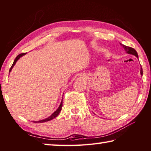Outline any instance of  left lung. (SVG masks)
I'll list each match as a JSON object with an SVG mask.
<instances>
[{
	"label": "left lung",
	"mask_w": 151,
	"mask_h": 151,
	"mask_svg": "<svg viewBox=\"0 0 151 151\" xmlns=\"http://www.w3.org/2000/svg\"><path fill=\"white\" fill-rule=\"evenodd\" d=\"M121 45L122 46V47L124 48V50L126 51V52L128 53V54H130V55H134L135 57H137V58H139L138 57V54H137V52L136 50H135L133 48H131V47H127V46H125L124 45L121 44V43H120ZM143 72H142V67H140V75H142Z\"/></svg>",
	"instance_id": "8db88e82"
}]
</instances>
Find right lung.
<instances>
[{
    "instance_id": "1",
    "label": "right lung",
    "mask_w": 151,
    "mask_h": 151,
    "mask_svg": "<svg viewBox=\"0 0 151 151\" xmlns=\"http://www.w3.org/2000/svg\"><path fill=\"white\" fill-rule=\"evenodd\" d=\"M26 54H27V53H21V54H20V55H19L17 56V57H16V58H15V59H14V62H13V64H12V66L11 67V68H10L9 72H11V71L12 70V68H13V66H14L15 64H16V63L17 62V60H19L20 57H22V56H24V55H25ZM62 106H63V99H62V101H61V103L60 104L59 106H58V108L57 109V111H55L54 112H53V113L51 114V115L49 117H48V118L45 119L40 120V121H33V122H47V121H50V120L55 119V117H57L58 115V114H59V112H60L61 109H62Z\"/></svg>"
}]
</instances>
